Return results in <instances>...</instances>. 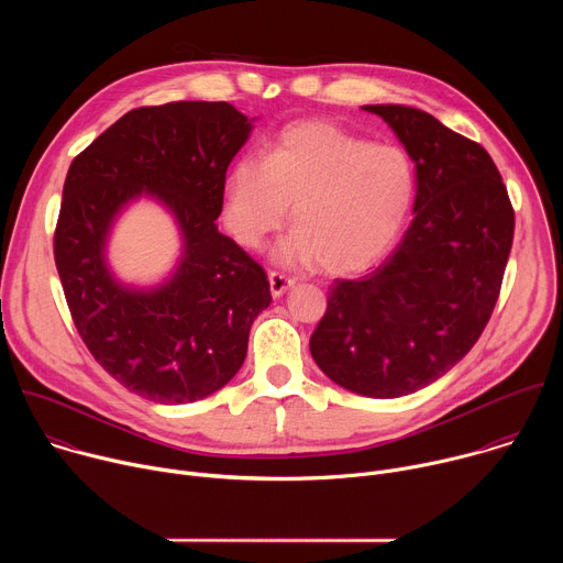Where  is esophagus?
<instances>
[{
    "instance_id": "esophagus-1",
    "label": "esophagus",
    "mask_w": 563,
    "mask_h": 563,
    "mask_svg": "<svg viewBox=\"0 0 563 563\" xmlns=\"http://www.w3.org/2000/svg\"><path fill=\"white\" fill-rule=\"evenodd\" d=\"M291 285H294V280L287 278L285 274H278V272H272V274H269V289H272V296H274V298H280Z\"/></svg>"
}]
</instances>
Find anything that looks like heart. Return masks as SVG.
<instances>
[{
    "label": "heart",
    "mask_w": 563,
    "mask_h": 563,
    "mask_svg": "<svg viewBox=\"0 0 563 563\" xmlns=\"http://www.w3.org/2000/svg\"><path fill=\"white\" fill-rule=\"evenodd\" d=\"M415 198L412 157L372 144L325 120L285 126L265 159L240 157L224 178V224L258 250L289 213L294 231L278 250L287 265L316 263L328 274L376 265L396 243Z\"/></svg>",
    "instance_id": "1"
}]
</instances>
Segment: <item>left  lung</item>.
Returning a JSON list of instances; mask_svg holds the SVG:
<instances>
[{"instance_id":"8db88e82","label":"left lung","mask_w":563,"mask_h":563,"mask_svg":"<svg viewBox=\"0 0 563 563\" xmlns=\"http://www.w3.org/2000/svg\"><path fill=\"white\" fill-rule=\"evenodd\" d=\"M363 109L380 115L415 159V220L372 274L334 280L309 352L341 387L394 398L441 378L486 330L515 209L478 142L412 107Z\"/></svg>"}]
</instances>
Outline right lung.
<instances>
[{
    "instance_id": "1",
    "label": "right lung",
    "mask_w": 563,
    "mask_h": 563,
    "mask_svg": "<svg viewBox=\"0 0 563 563\" xmlns=\"http://www.w3.org/2000/svg\"><path fill=\"white\" fill-rule=\"evenodd\" d=\"M252 122L229 102H169L122 115L68 167L53 235L77 334L129 391L178 406L224 387L269 307L265 269L218 231L224 178ZM142 192L177 216L186 254L165 285L120 286L103 261L117 211Z\"/></svg>"
}]
</instances>
